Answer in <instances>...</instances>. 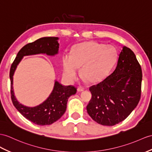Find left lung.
<instances>
[{
  "mask_svg": "<svg viewBox=\"0 0 152 152\" xmlns=\"http://www.w3.org/2000/svg\"><path fill=\"white\" fill-rule=\"evenodd\" d=\"M58 39L57 37H43L35 42L27 44L18 51L10 68V93L14 106L25 118L40 126L53 124L63 115L66 110L68 99L72 95L75 94L77 89L73 86H63L55 81L53 90L49 97L42 104L30 108L20 104L15 96L13 76L17 65L24 56L40 53H46L48 55L57 54L59 47Z\"/></svg>",
  "mask_w": 152,
  "mask_h": 152,
  "instance_id": "8db88e82",
  "label": "left lung"
}]
</instances>
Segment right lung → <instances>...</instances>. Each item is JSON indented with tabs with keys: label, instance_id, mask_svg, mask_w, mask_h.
I'll return each mask as SVG.
<instances>
[{
	"label": "right lung",
	"instance_id": "add662e5",
	"mask_svg": "<svg viewBox=\"0 0 152 152\" xmlns=\"http://www.w3.org/2000/svg\"><path fill=\"white\" fill-rule=\"evenodd\" d=\"M105 68L106 64H102L97 77L104 75ZM142 77L135 55L124 46L115 68L101 82L90 86L92 97L86 107L89 115L104 126H113L125 120L140 101Z\"/></svg>",
	"mask_w": 152,
	"mask_h": 152
}]
</instances>
